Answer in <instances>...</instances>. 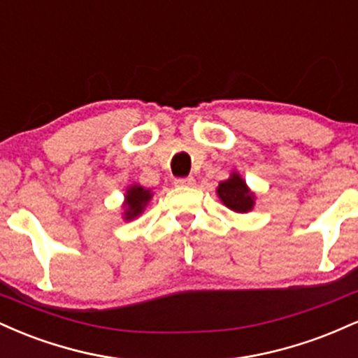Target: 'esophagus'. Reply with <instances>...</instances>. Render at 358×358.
<instances>
[{
    "label": "esophagus",
    "instance_id": "esophagus-1",
    "mask_svg": "<svg viewBox=\"0 0 358 358\" xmlns=\"http://www.w3.org/2000/svg\"><path fill=\"white\" fill-rule=\"evenodd\" d=\"M173 183L176 187H192V185H195V178H193V176H187V178H175Z\"/></svg>",
    "mask_w": 358,
    "mask_h": 358
}]
</instances>
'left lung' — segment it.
<instances>
[{
	"label": "left lung",
	"instance_id": "obj_1",
	"mask_svg": "<svg viewBox=\"0 0 358 358\" xmlns=\"http://www.w3.org/2000/svg\"><path fill=\"white\" fill-rule=\"evenodd\" d=\"M217 195L225 207L239 213L250 212L256 203V195L249 190V187L237 171H234L229 180L219 183Z\"/></svg>",
	"mask_w": 358,
	"mask_h": 358
}]
</instances>
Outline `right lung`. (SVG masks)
<instances>
[{"label":"right lung","mask_w":358,"mask_h":358,"mask_svg":"<svg viewBox=\"0 0 358 358\" xmlns=\"http://www.w3.org/2000/svg\"><path fill=\"white\" fill-rule=\"evenodd\" d=\"M151 196H153L151 190H146L141 185H131L126 190L124 205H122L124 207V220H133L139 213H143Z\"/></svg>","instance_id":"right-lung-1"}]
</instances>
